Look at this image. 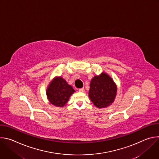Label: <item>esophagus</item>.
I'll return each mask as SVG.
<instances>
[{
  "instance_id": "34e87169",
  "label": "esophagus",
  "mask_w": 159,
  "mask_h": 159,
  "mask_svg": "<svg viewBox=\"0 0 159 159\" xmlns=\"http://www.w3.org/2000/svg\"><path fill=\"white\" fill-rule=\"evenodd\" d=\"M79 91L80 93H84V88L82 87V88L79 89Z\"/></svg>"
}]
</instances>
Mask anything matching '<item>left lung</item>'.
<instances>
[{"label": "left lung", "instance_id": "obj_1", "mask_svg": "<svg viewBox=\"0 0 159 159\" xmlns=\"http://www.w3.org/2000/svg\"><path fill=\"white\" fill-rule=\"evenodd\" d=\"M117 85L106 72L94 76L90 83L89 97L98 108H106L115 101Z\"/></svg>", "mask_w": 159, "mask_h": 159}]
</instances>
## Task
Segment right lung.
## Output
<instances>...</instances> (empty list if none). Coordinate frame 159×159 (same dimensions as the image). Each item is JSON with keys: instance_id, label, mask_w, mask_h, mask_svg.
Returning a JSON list of instances; mask_svg holds the SVG:
<instances>
[{"instance_id": "obj_1", "label": "right lung", "mask_w": 159, "mask_h": 159, "mask_svg": "<svg viewBox=\"0 0 159 159\" xmlns=\"http://www.w3.org/2000/svg\"><path fill=\"white\" fill-rule=\"evenodd\" d=\"M75 92L61 76L55 77L48 84L46 94L50 103L57 107H64L70 97Z\"/></svg>"}]
</instances>
